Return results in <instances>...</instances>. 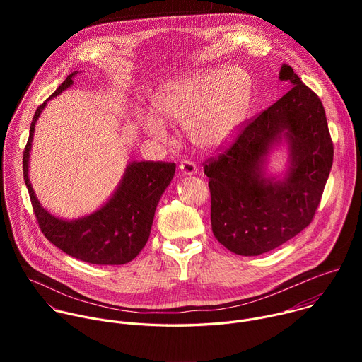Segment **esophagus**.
Here are the masks:
<instances>
[{
    "instance_id": "esophagus-1",
    "label": "esophagus",
    "mask_w": 362,
    "mask_h": 362,
    "mask_svg": "<svg viewBox=\"0 0 362 362\" xmlns=\"http://www.w3.org/2000/svg\"><path fill=\"white\" fill-rule=\"evenodd\" d=\"M180 172L182 175H194L197 172V166L194 162L189 160V159H185L180 162Z\"/></svg>"
}]
</instances>
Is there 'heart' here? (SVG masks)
<instances>
[{"mask_svg":"<svg viewBox=\"0 0 362 362\" xmlns=\"http://www.w3.org/2000/svg\"><path fill=\"white\" fill-rule=\"evenodd\" d=\"M250 100V80L240 70L218 69L166 84L154 97L158 113L183 123L190 140L203 148L228 143L239 130ZM146 132L158 140L168 137L165 123L143 120Z\"/></svg>","mask_w":362,"mask_h":362,"instance_id":"heart-1","label":"heart"}]
</instances>
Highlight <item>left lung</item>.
Wrapping results in <instances>:
<instances>
[{
	"label": "left lung",
	"mask_w": 362,
	"mask_h": 362,
	"mask_svg": "<svg viewBox=\"0 0 362 362\" xmlns=\"http://www.w3.org/2000/svg\"><path fill=\"white\" fill-rule=\"evenodd\" d=\"M279 78L293 87L245 120L233 141L203 163L214 235L242 256L269 252L311 223L332 168L334 144L321 98L286 64ZM282 134L290 144V172L284 182L265 181L263 159Z\"/></svg>",
	"instance_id": "8db88e82"
}]
</instances>
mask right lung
Wrapping results in <instances>:
<instances>
[{"instance_id":"1","label":"right lung","mask_w":362,"mask_h":362,"mask_svg":"<svg viewBox=\"0 0 362 362\" xmlns=\"http://www.w3.org/2000/svg\"><path fill=\"white\" fill-rule=\"evenodd\" d=\"M70 74L47 100L73 84ZM40 105L30 127V137L23 154V172L33 211L42 235L83 262L93 265H124L144 247L160 196L170 185L176 165L168 162H134L113 197L97 212L77 221H62L41 208L28 179V158L35 122L47 105Z\"/></svg>"}]
</instances>
